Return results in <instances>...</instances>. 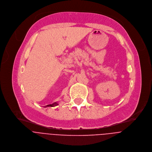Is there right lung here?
I'll return each mask as SVG.
<instances>
[{
  "label": "right lung",
  "instance_id": "right-lung-1",
  "mask_svg": "<svg viewBox=\"0 0 152 152\" xmlns=\"http://www.w3.org/2000/svg\"><path fill=\"white\" fill-rule=\"evenodd\" d=\"M58 104V103L57 102H55V103H52V104H48V105L45 106V107H49V106H50V107H53V106H57Z\"/></svg>",
  "mask_w": 152,
  "mask_h": 152
}]
</instances>
